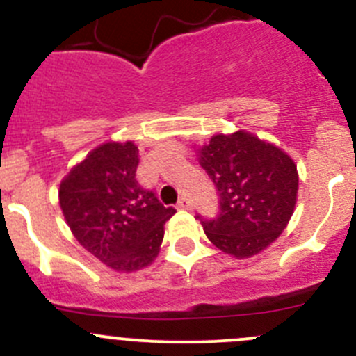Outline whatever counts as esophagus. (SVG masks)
<instances>
[{
  "label": "esophagus",
  "mask_w": 356,
  "mask_h": 356,
  "mask_svg": "<svg viewBox=\"0 0 356 356\" xmlns=\"http://www.w3.org/2000/svg\"><path fill=\"white\" fill-rule=\"evenodd\" d=\"M177 208H181V210H191V201H189V200L184 196V198L179 200Z\"/></svg>",
  "instance_id": "1"
}]
</instances>
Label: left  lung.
<instances>
[{
	"mask_svg": "<svg viewBox=\"0 0 356 356\" xmlns=\"http://www.w3.org/2000/svg\"><path fill=\"white\" fill-rule=\"evenodd\" d=\"M200 163L220 196L217 217L198 215L207 238L236 258H250L272 245L296 204L298 172L291 156L238 131L213 136L200 149Z\"/></svg>",
	"mask_w": 356,
	"mask_h": 356,
	"instance_id": "left-lung-1",
	"label": "left lung"
}]
</instances>
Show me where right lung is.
I'll use <instances>...</instances> for the list:
<instances>
[{
	"label": "right lung",
	"mask_w": 356,
	"mask_h": 356,
	"mask_svg": "<svg viewBox=\"0 0 356 356\" xmlns=\"http://www.w3.org/2000/svg\"><path fill=\"white\" fill-rule=\"evenodd\" d=\"M139 149L132 141L105 143L75 165L60 184V207L72 234L117 272L148 267L175 210L136 179Z\"/></svg>",
	"instance_id": "1"
}]
</instances>
